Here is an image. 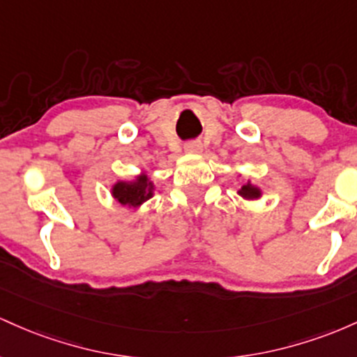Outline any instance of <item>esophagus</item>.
I'll return each mask as SVG.
<instances>
[{
  "mask_svg": "<svg viewBox=\"0 0 357 357\" xmlns=\"http://www.w3.org/2000/svg\"><path fill=\"white\" fill-rule=\"evenodd\" d=\"M200 150H202V145L199 142H190L185 145V151H190V153H197Z\"/></svg>",
  "mask_w": 357,
  "mask_h": 357,
  "instance_id": "34e87169",
  "label": "esophagus"
}]
</instances>
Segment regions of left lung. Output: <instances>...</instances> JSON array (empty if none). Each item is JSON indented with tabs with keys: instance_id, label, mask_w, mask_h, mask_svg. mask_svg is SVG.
I'll list each match as a JSON object with an SVG mask.
<instances>
[{
	"instance_id": "left-lung-1",
	"label": "left lung",
	"mask_w": 357,
	"mask_h": 357,
	"mask_svg": "<svg viewBox=\"0 0 357 357\" xmlns=\"http://www.w3.org/2000/svg\"><path fill=\"white\" fill-rule=\"evenodd\" d=\"M239 194H241L243 197L253 199V197H258V195H259V190L256 189V187L250 185V183H248V185H243V187H241V190H239Z\"/></svg>"
}]
</instances>
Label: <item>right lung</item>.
<instances>
[{
    "label": "right lung",
    "instance_id": "obj_1",
    "mask_svg": "<svg viewBox=\"0 0 357 357\" xmlns=\"http://www.w3.org/2000/svg\"><path fill=\"white\" fill-rule=\"evenodd\" d=\"M113 195L121 204L139 206L146 199L151 197V185L145 177H139L136 182H118L113 187Z\"/></svg>",
    "mask_w": 357,
    "mask_h": 357
}]
</instances>
